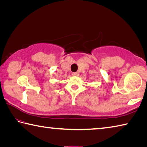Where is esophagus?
I'll return each mask as SVG.
<instances>
[{"label":"esophagus","instance_id":"34e87169","mask_svg":"<svg viewBox=\"0 0 147 147\" xmlns=\"http://www.w3.org/2000/svg\"><path fill=\"white\" fill-rule=\"evenodd\" d=\"M79 72H74L72 74L73 76H79Z\"/></svg>","mask_w":147,"mask_h":147}]
</instances>
